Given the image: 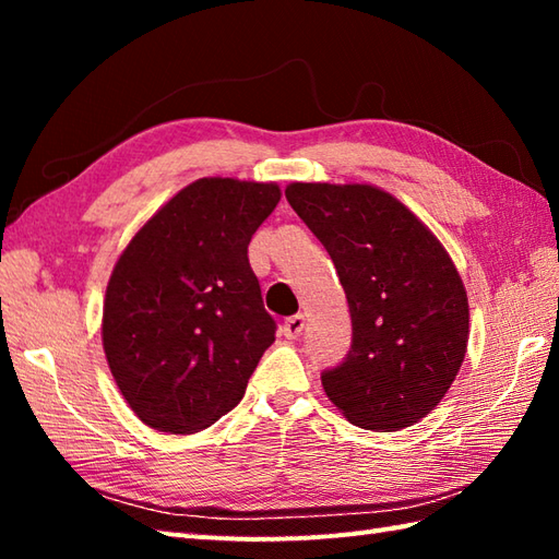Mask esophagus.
I'll return each mask as SVG.
<instances>
[{
    "mask_svg": "<svg viewBox=\"0 0 559 559\" xmlns=\"http://www.w3.org/2000/svg\"><path fill=\"white\" fill-rule=\"evenodd\" d=\"M302 329H305V317L302 314H293V317H288L286 322H283V336H288V338H298L300 334H302Z\"/></svg>",
    "mask_w": 559,
    "mask_h": 559,
    "instance_id": "34e87169",
    "label": "esophagus"
}]
</instances>
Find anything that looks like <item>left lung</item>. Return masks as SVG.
<instances>
[{"label": "left lung", "instance_id": "8db88e82", "mask_svg": "<svg viewBox=\"0 0 559 559\" xmlns=\"http://www.w3.org/2000/svg\"><path fill=\"white\" fill-rule=\"evenodd\" d=\"M293 211L324 245L346 290L353 341L322 372L353 425L394 432L430 413L468 343V298L437 237L372 185L293 182Z\"/></svg>", "mask_w": 559, "mask_h": 559}]
</instances>
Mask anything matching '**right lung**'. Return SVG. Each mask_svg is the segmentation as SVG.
<instances>
[{
  "instance_id": "obj_1",
  "label": "right lung",
  "mask_w": 559,
  "mask_h": 559,
  "mask_svg": "<svg viewBox=\"0 0 559 559\" xmlns=\"http://www.w3.org/2000/svg\"><path fill=\"white\" fill-rule=\"evenodd\" d=\"M278 199L273 182L204 177L117 259L103 348L129 408L153 430L192 435L230 413L276 338L247 245Z\"/></svg>"
}]
</instances>
